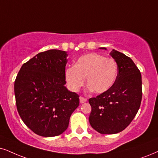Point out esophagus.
Masks as SVG:
<instances>
[{
	"mask_svg": "<svg viewBox=\"0 0 158 158\" xmlns=\"http://www.w3.org/2000/svg\"><path fill=\"white\" fill-rule=\"evenodd\" d=\"M87 101V99L85 98H83V97H81V96L79 97V101H80L81 103H85Z\"/></svg>",
	"mask_w": 158,
	"mask_h": 158,
	"instance_id": "obj_1",
	"label": "esophagus"
}]
</instances>
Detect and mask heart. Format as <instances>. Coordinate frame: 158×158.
<instances>
[{
	"instance_id": "obj_1",
	"label": "heart",
	"mask_w": 158,
	"mask_h": 158,
	"mask_svg": "<svg viewBox=\"0 0 158 158\" xmlns=\"http://www.w3.org/2000/svg\"><path fill=\"white\" fill-rule=\"evenodd\" d=\"M117 72L118 68L114 60L98 53H89L79 57L74 66L66 69L65 77L72 91L79 90L87 78L89 90L103 93L114 85Z\"/></svg>"
}]
</instances>
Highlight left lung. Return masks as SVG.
Returning <instances> with one entry per match:
<instances>
[{
  "label": "left lung",
  "instance_id": "left-lung-1",
  "mask_svg": "<svg viewBox=\"0 0 158 158\" xmlns=\"http://www.w3.org/2000/svg\"><path fill=\"white\" fill-rule=\"evenodd\" d=\"M110 55L118 68L117 79L109 90L89 99V124L101 134H114L126 128L139 111L142 98L141 74L133 61L114 49Z\"/></svg>",
  "mask_w": 158,
  "mask_h": 158
}]
</instances>
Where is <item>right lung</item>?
Returning a JSON list of instances; mask_svg holds the SVG:
<instances>
[{"mask_svg": "<svg viewBox=\"0 0 158 158\" xmlns=\"http://www.w3.org/2000/svg\"><path fill=\"white\" fill-rule=\"evenodd\" d=\"M66 52L50 49L24 63L16 78L15 94L18 113L35 134L44 137L66 131L79 96L65 85Z\"/></svg>", "mask_w": 158, "mask_h": 158, "instance_id": "add662e5", "label": "right lung"}]
</instances>
